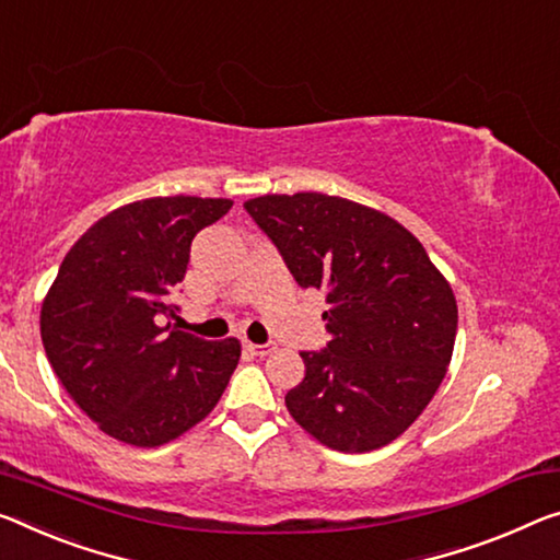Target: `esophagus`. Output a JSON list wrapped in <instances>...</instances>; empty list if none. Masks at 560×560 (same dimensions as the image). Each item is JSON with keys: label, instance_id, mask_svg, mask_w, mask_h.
Segmentation results:
<instances>
[{"label": "esophagus", "instance_id": "1", "mask_svg": "<svg viewBox=\"0 0 560 560\" xmlns=\"http://www.w3.org/2000/svg\"><path fill=\"white\" fill-rule=\"evenodd\" d=\"M245 350L250 352V355L265 358V355H270V352L275 350V342H265V346H257V342H245Z\"/></svg>", "mask_w": 560, "mask_h": 560}]
</instances>
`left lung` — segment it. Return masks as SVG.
Listing matches in <instances>:
<instances>
[{
	"mask_svg": "<svg viewBox=\"0 0 560 560\" xmlns=\"http://www.w3.org/2000/svg\"><path fill=\"white\" fill-rule=\"evenodd\" d=\"M245 210L300 288L325 292L330 342L300 352L305 377L285 395L295 423L340 453L393 443L433 400L453 358L451 282L398 220L323 192L262 195Z\"/></svg>",
	"mask_w": 560,
	"mask_h": 560,
	"instance_id": "left-lung-1",
	"label": "left lung"
}]
</instances>
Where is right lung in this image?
I'll return each instance as SVG.
<instances>
[{"mask_svg":"<svg viewBox=\"0 0 560 560\" xmlns=\"http://www.w3.org/2000/svg\"><path fill=\"white\" fill-rule=\"evenodd\" d=\"M232 208L228 197H148L107 212L65 255L42 300L49 365L102 433L158 448L218 406L240 340H202L160 315L190 262V243Z\"/></svg>","mask_w":560,"mask_h":560,"instance_id":"add662e5","label":"right lung"}]
</instances>
